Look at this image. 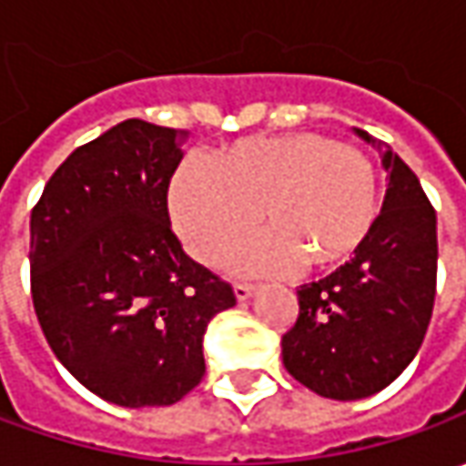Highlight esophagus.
<instances>
[{
	"label": "esophagus",
	"mask_w": 466,
	"mask_h": 466,
	"mask_svg": "<svg viewBox=\"0 0 466 466\" xmlns=\"http://www.w3.org/2000/svg\"><path fill=\"white\" fill-rule=\"evenodd\" d=\"M233 293H236V300L243 303V300H248V298L257 293V285H251V282H236L233 285Z\"/></svg>",
	"instance_id": "34e87169"
}]
</instances>
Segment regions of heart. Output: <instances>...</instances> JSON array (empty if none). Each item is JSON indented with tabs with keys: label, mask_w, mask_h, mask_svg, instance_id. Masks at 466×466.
I'll list each match as a JSON object with an SVG mask.
<instances>
[{
	"label": "heart",
	"mask_w": 466,
	"mask_h": 466,
	"mask_svg": "<svg viewBox=\"0 0 466 466\" xmlns=\"http://www.w3.org/2000/svg\"><path fill=\"white\" fill-rule=\"evenodd\" d=\"M261 238L223 257L228 272H309L345 267L379 218V173L363 150L316 132L248 137L207 163H181L168 187V215L187 251L218 259L257 223Z\"/></svg>",
	"instance_id": "obj_1"
}]
</instances>
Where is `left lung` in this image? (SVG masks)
I'll return each mask as SVG.
<instances>
[{
	"mask_svg": "<svg viewBox=\"0 0 466 466\" xmlns=\"http://www.w3.org/2000/svg\"><path fill=\"white\" fill-rule=\"evenodd\" d=\"M389 173L381 215L352 259L300 285L296 327L282 337L288 373L319 397L352 402L391 384L412 363L436 300V209L418 176L373 137Z\"/></svg>",
	"mask_w": 466,
	"mask_h": 466,
	"instance_id": "left-lung-1",
	"label": "left lung"
}]
</instances>
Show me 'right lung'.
<instances>
[{
	"label": "right lung",
	"mask_w": 466,
	"mask_h": 466,
	"mask_svg": "<svg viewBox=\"0 0 466 466\" xmlns=\"http://www.w3.org/2000/svg\"><path fill=\"white\" fill-rule=\"evenodd\" d=\"M187 132L127 118L77 147L30 212V293L54 355L118 407H166L205 376L233 288L187 257L168 184Z\"/></svg>",
	"instance_id": "right-lung-1"
}]
</instances>
